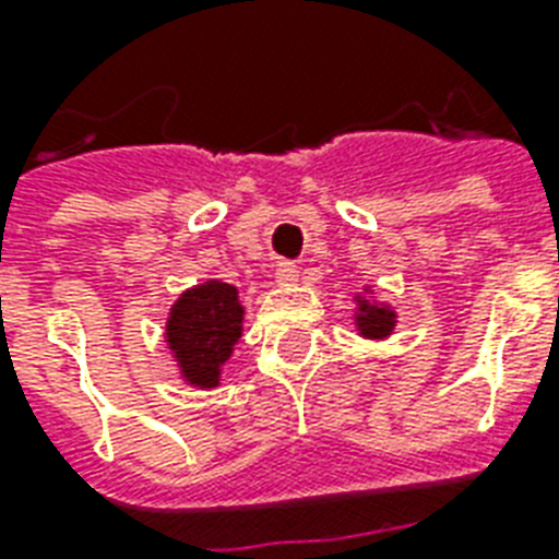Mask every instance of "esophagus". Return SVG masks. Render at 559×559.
Segmentation results:
<instances>
[{"label":"esophagus","instance_id":"1","mask_svg":"<svg viewBox=\"0 0 559 559\" xmlns=\"http://www.w3.org/2000/svg\"><path fill=\"white\" fill-rule=\"evenodd\" d=\"M298 281V270L293 263H278V270H275V284L278 287H293Z\"/></svg>","mask_w":559,"mask_h":559}]
</instances>
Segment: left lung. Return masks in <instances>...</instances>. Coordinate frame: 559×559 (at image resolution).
Instances as JSON below:
<instances>
[{"mask_svg":"<svg viewBox=\"0 0 559 559\" xmlns=\"http://www.w3.org/2000/svg\"><path fill=\"white\" fill-rule=\"evenodd\" d=\"M354 328L359 336L377 342L389 340L397 328V310L385 301H377L371 287H362V293L354 296Z\"/></svg>","mask_w":559,"mask_h":559,"instance_id":"1","label":"left lung"}]
</instances>
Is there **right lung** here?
Masks as SVG:
<instances>
[{"label": "right lung", "mask_w": 559, "mask_h": 559, "mask_svg": "<svg viewBox=\"0 0 559 559\" xmlns=\"http://www.w3.org/2000/svg\"><path fill=\"white\" fill-rule=\"evenodd\" d=\"M243 313L237 287L219 278L179 293L165 322V345L177 362L179 380L191 389H217L223 366L243 336Z\"/></svg>", "instance_id": "right-lung-1"}]
</instances>
